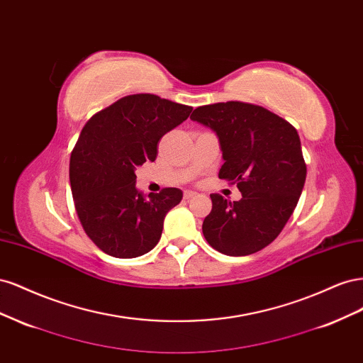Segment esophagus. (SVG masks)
<instances>
[{"mask_svg": "<svg viewBox=\"0 0 363 363\" xmlns=\"http://www.w3.org/2000/svg\"><path fill=\"white\" fill-rule=\"evenodd\" d=\"M195 195H196V192H194V191H184V200H191Z\"/></svg>", "mask_w": 363, "mask_h": 363, "instance_id": "34e87169", "label": "esophagus"}]
</instances>
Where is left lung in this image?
<instances>
[{"label":"left lung","mask_w":363,"mask_h":363,"mask_svg":"<svg viewBox=\"0 0 363 363\" xmlns=\"http://www.w3.org/2000/svg\"><path fill=\"white\" fill-rule=\"evenodd\" d=\"M191 119L216 135L224 160L218 177L236 183L242 194L233 203L211 195L206 240L233 257L260 251L280 235L304 188L298 133L267 108L239 101L196 107Z\"/></svg>","instance_id":"8db88e82"}]
</instances>
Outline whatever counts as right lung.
I'll return each mask as SVG.
<instances>
[{
	"instance_id": "obj_1",
	"label": "right lung",
	"mask_w": 363,
	"mask_h": 363,
	"mask_svg": "<svg viewBox=\"0 0 363 363\" xmlns=\"http://www.w3.org/2000/svg\"><path fill=\"white\" fill-rule=\"evenodd\" d=\"M192 107L151 94L121 98L94 115L72 150L69 182L77 215L106 255L131 259L159 242L164 216L183 192L167 188L145 195L136 168L155 162L163 135L188 119Z\"/></svg>"
}]
</instances>
